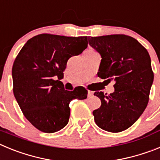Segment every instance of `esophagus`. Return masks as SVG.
<instances>
[{"label":"esophagus","instance_id":"esophagus-1","mask_svg":"<svg viewBox=\"0 0 160 160\" xmlns=\"http://www.w3.org/2000/svg\"><path fill=\"white\" fill-rule=\"evenodd\" d=\"M93 95H94V92H93V91H90V90H89V91H88V97H92Z\"/></svg>","mask_w":160,"mask_h":160}]
</instances>
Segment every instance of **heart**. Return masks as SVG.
<instances>
[{
    "mask_svg": "<svg viewBox=\"0 0 160 160\" xmlns=\"http://www.w3.org/2000/svg\"><path fill=\"white\" fill-rule=\"evenodd\" d=\"M87 50H94V49H87Z\"/></svg>",
    "mask_w": 160,
    "mask_h": 160,
    "instance_id": "obj_1",
    "label": "heart"
}]
</instances>
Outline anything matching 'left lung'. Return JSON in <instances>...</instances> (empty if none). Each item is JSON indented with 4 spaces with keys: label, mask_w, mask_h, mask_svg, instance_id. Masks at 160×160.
I'll list each match as a JSON object with an SVG mask.
<instances>
[{
    "label": "left lung",
    "mask_w": 160,
    "mask_h": 160,
    "mask_svg": "<svg viewBox=\"0 0 160 160\" xmlns=\"http://www.w3.org/2000/svg\"><path fill=\"white\" fill-rule=\"evenodd\" d=\"M88 40L102 57L98 77L115 82L111 94L94 92L101 100V107L93 111L94 121L104 131L121 132L135 123L148 106L154 79L151 58L128 35L89 37Z\"/></svg>",
    "instance_id": "8db88e82"
}]
</instances>
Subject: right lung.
I'll use <instances>...</instances> for the list:
<instances>
[{"mask_svg":"<svg viewBox=\"0 0 160 160\" xmlns=\"http://www.w3.org/2000/svg\"><path fill=\"white\" fill-rule=\"evenodd\" d=\"M87 45V36L42 33L30 38L14 60L13 94L25 118L39 131L62 129L70 118V102L87 98L84 87L69 91L60 81L69 58L82 53Z\"/></svg>","mask_w":160,"mask_h":160,"instance_id":"1","label":"right lung"}]
</instances>
